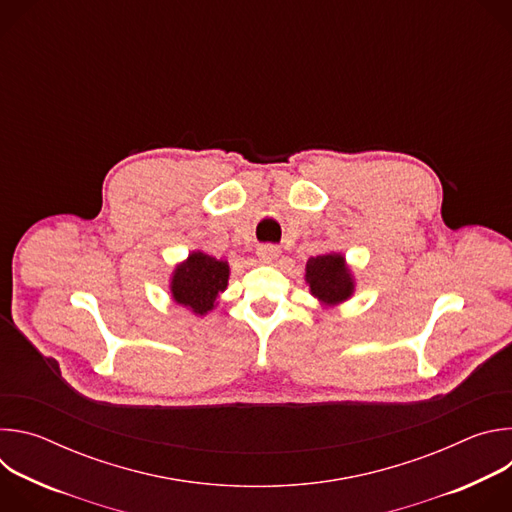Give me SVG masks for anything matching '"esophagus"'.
<instances>
[{
  "label": "esophagus",
  "mask_w": 512,
  "mask_h": 512,
  "mask_svg": "<svg viewBox=\"0 0 512 512\" xmlns=\"http://www.w3.org/2000/svg\"><path fill=\"white\" fill-rule=\"evenodd\" d=\"M279 247H275V245H259L257 247V257H259V261H263V263H273L277 257H279Z\"/></svg>",
  "instance_id": "1"
}]
</instances>
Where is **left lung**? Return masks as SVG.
<instances>
[{"label":"left lung","instance_id":"left-lung-1","mask_svg":"<svg viewBox=\"0 0 512 512\" xmlns=\"http://www.w3.org/2000/svg\"><path fill=\"white\" fill-rule=\"evenodd\" d=\"M306 283L310 285V294L324 308H334L354 294V275L340 253H324L308 259Z\"/></svg>","mask_w":512,"mask_h":512}]
</instances>
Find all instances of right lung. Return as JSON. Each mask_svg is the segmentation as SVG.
Segmentation results:
<instances>
[{
  "label": "right lung",
  "instance_id": "right-lung-1",
  "mask_svg": "<svg viewBox=\"0 0 512 512\" xmlns=\"http://www.w3.org/2000/svg\"><path fill=\"white\" fill-rule=\"evenodd\" d=\"M229 263L202 251H192L178 263L170 277L172 300L194 316H206L214 310L218 296L229 285Z\"/></svg>",
  "mask_w": 512,
  "mask_h": 512
}]
</instances>
